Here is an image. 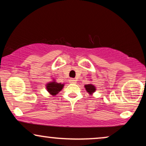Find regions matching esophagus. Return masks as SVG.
Returning a JSON list of instances; mask_svg holds the SVG:
<instances>
[{
    "label": "esophagus",
    "instance_id": "34e87169",
    "mask_svg": "<svg viewBox=\"0 0 146 146\" xmlns=\"http://www.w3.org/2000/svg\"><path fill=\"white\" fill-rule=\"evenodd\" d=\"M76 80L74 79V78H70V83H76Z\"/></svg>",
    "mask_w": 146,
    "mask_h": 146
}]
</instances>
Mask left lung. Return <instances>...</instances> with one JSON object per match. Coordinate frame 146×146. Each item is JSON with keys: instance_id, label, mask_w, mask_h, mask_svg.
<instances>
[{"instance_id": "1", "label": "left lung", "mask_w": 146, "mask_h": 146, "mask_svg": "<svg viewBox=\"0 0 146 146\" xmlns=\"http://www.w3.org/2000/svg\"><path fill=\"white\" fill-rule=\"evenodd\" d=\"M85 88H86V91L88 92H89L90 94H92L93 92H94L95 91V87L94 86L92 85V84H86L85 85Z\"/></svg>"}]
</instances>
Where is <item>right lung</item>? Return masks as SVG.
<instances>
[{
    "mask_svg": "<svg viewBox=\"0 0 146 146\" xmlns=\"http://www.w3.org/2000/svg\"><path fill=\"white\" fill-rule=\"evenodd\" d=\"M63 86L64 84H58L56 82H50L48 83V84H47L46 88L50 94L54 96L62 89Z\"/></svg>",
    "mask_w": 146,
    "mask_h": 146,
    "instance_id": "add662e5",
    "label": "right lung"
}]
</instances>
